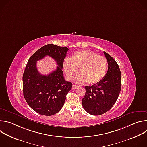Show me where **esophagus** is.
<instances>
[{
    "instance_id": "1",
    "label": "esophagus",
    "mask_w": 147,
    "mask_h": 147,
    "mask_svg": "<svg viewBox=\"0 0 147 147\" xmlns=\"http://www.w3.org/2000/svg\"><path fill=\"white\" fill-rule=\"evenodd\" d=\"M78 87V86H76V85H75V84H73V86H72V88H73V89H76V88H77Z\"/></svg>"
}]
</instances>
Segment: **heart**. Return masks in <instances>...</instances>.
Listing matches in <instances>:
<instances>
[{
    "label": "heart",
    "mask_w": 147,
    "mask_h": 147,
    "mask_svg": "<svg viewBox=\"0 0 147 147\" xmlns=\"http://www.w3.org/2000/svg\"><path fill=\"white\" fill-rule=\"evenodd\" d=\"M65 73L71 79L79 68L78 73L75 77L77 83L86 81L89 84L100 82L105 76L108 69L107 59L98 56L94 51L86 50L76 52L71 59H66L63 63Z\"/></svg>",
    "instance_id": "1"
}]
</instances>
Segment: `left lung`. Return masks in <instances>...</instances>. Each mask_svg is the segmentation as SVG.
<instances>
[{"mask_svg": "<svg viewBox=\"0 0 147 147\" xmlns=\"http://www.w3.org/2000/svg\"><path fill=\"white\" fill-rule=\"evenodd\" d=\"M103 53L108 63L107 73L98 83L85 87L86 94L82 99L84 109L95 116L102 115L112 108L121 87V73L117 63L108 53Z\"/></svg>", "mask_w": 147, "mask_h": 147, "instance_id": "1", "label": "left lung"}]
</instances>
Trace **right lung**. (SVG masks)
I'll return each instance as SVG.
<instances>
[{
    "mask_svg": "<svg viewBox=\"0 0 147 147\" xmlns=\"http://www.w3.org/2000/svg\"><path fill=\"white\" fill-rule=\"evenodd\" d=\"M69 49L53 44L46 45L36 51L29 59L23 76L24 97L28 105L38 113L52 116L64 105L72 83L65 80L62 69ZM49 55L58 66L49 75L40 74L36 61Z\"/></svg>",
    "mask_w": 147,
    "mask_h": 147,
    "instance_id": "right-lung-1",
    "label": "right lung"
}]
</instances>
